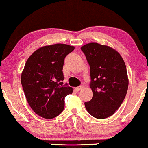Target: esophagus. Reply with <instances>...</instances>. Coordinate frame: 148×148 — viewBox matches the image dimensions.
I'll use <instances>...</instances> for the list:
<instances>
[{
    "instance_id": "1",
    "label": "esophagus",
    "mask_w": 148,
    "mask_h": 148,
    "mask_svg": "<svg viewBox=\"0 0 148 148\" xmlns=\"http://www.w3.org/2000/svg\"><path fill=\"white\" fill-rule=\"evenodd\" d=\"M81 88H82V87H81V86H79V87H76V88H74V89H75L76 91H79V90H81Z\"/></svg>"
}]
</instances>
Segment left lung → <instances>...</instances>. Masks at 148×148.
I'll list each match as a JSON object with an SVG mask.
<instances>
[{"label":"left lung","instance_id":"8db88e82","mask_svg":"<svg viewBox=\"0 0 148 148\" xmlns=\"http://www.w3.org/2000/svg\"><path fill=\"white\" fill-rule=\"evenodd\" d=\"M90 68V87L93 92L85 106L92 116L104 119L111 116L123 103L128 89L126 65L114 49L95 42L81 47Z\"/></svg>","mask_w":148,"mask_h":148}]
</instances>
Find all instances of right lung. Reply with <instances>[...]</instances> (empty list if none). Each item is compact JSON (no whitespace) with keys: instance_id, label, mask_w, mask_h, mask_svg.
<instances>
[{"instance_id":"right-lung-1","label":"right lung","mask_w":148,"mask_h":148,"mask_svg":"<svg viewBox=\"0 0 148 148\" xmlns=\"http://www.w3.org/2000/svg\"><path fill=\"white\" fill-rule=\"evenodd\" d=\"M74 47L64 44L40 47L28 58L21 73V85L28 104L42 118L52 119L62 113L64 97L72 88L63 85L62 67Z\"/></svg>"}]
</instances>
